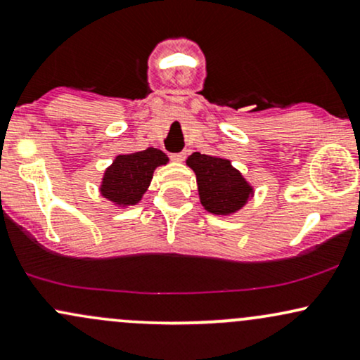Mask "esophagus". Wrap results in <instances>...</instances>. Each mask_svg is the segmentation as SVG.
Wrapping results in <instances>:
<instances>
[{
  "instance_id": "1",
  "label": "esophagus",
  "mask_w": 360,
  "mask_h": 360,
  "mask_svg": "<svg viewBox=\"0 0 360 360\" xmlns=\"http://www.w3.org/2000/svg\"><path fill=\"white\" fill-rule=\"evenodd\" d=\"M184 159H186L184 152H177V154H171V160H174V162H183Z\"/></svg>"
}]
</instances>
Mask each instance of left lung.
<instances>
[{
    "instance_id": "left-lung-1",
    "label": "left lung",
    "mask_w": 360,
    "mask_h": 360,
    "mask_svg": "<svg viewBox=\"0 0 360 360\" xmlns=\"http://www.w3.org/2000/svg\"><path fill=\"white\" fill-rule=\"evenodd\" d=\"M196 174L201 205L213 214H232L250 198L252 186L229 159L194 152L186 160Z\"/></svg>"
}]
</instances>
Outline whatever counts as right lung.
I'll list each match as a JSON object with an SVG mask.
<instances>
[{
	"mask_svg": "<svg viewBox=\"0 0 360 360\" xmlns=\"http://www.w3.org/2000/svg\"><path fill=\"white\" fill-rule=\"evenodd\" d=\"M167 160L169 157L154 147L118 155L105 171L100 191L117 206L137 205L150 184L155 167L164 166Z\"/></svg>",
	"mask_w": 360,
	"mask_h": 360,
	"instance_id": "1",
	"label": "right lung"
}]
</instances>
